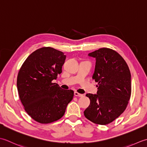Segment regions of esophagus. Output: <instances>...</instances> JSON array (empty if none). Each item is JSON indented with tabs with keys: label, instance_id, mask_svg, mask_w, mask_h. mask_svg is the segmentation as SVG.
Instances as JSON below:
<instances>
[{
	"label": "esophagus",
	"instance_id": "34e87169",
	"mask_svg": "<svg viewBox=\"0 0 147 147\" xmlns=\"http://www.w3.org/2000/svg\"><path fill=\"white\" fill-rule=\"evenodd\" d=\"M74 95L76 96H78V97H82L83 96V94H80L79 92H74Z\"/></svg>",
	"mask_w": 147,
	"mask_h": 147
}]
</instances>
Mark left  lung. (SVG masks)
Returning <instances> with one entry per match:
<instances>
[{
  "mask_svg": "<svg viewBox=\"0 0 147 147\" xmlns=\"http://www.w3.org/2000/svg\"><path fill=\"white\" fill-rule=\"evenodd\" d=\"M96 59L92 79L98 83L97 94L88 93L90 105L84 112L89 121L100 125L113 122L126 109L131 94L129 68L115 51L100 48L90 53Z\"/></svg>",
  "mask_w": 147,
  "mask_h": 147,
  "instance_id": "8db88e82",
  "label": "left lung"
}]
</instances>
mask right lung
<instances>
[{
    "instance_id": "add662e5",
    "label": "right lung",
    "mask_w": 147,
    "mask_h": 147,
    "mask_svg": "<svg viewBox=\"0 0 147 147\" xmlns=\"http://www.w3.org/2000/svg\"><path fill=\"white\" fill-rule=\"evenodd\" d=\"M66 56L50 47L33 52L18 74L17 88L26 113L41 124L58 121L65 114L73 99L74 91L62 89L53 83L62 72Z\"/></svg>"
}]
</instances>
